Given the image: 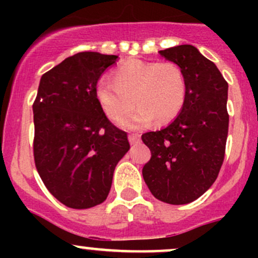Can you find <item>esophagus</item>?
<instances>
[{
  "instance_id": "obj_1",
  "label": "esophagus",
  "mask_w": 258,
  "mask_h": 258,
  "mask_svg": "<svg viewBox=\"0 0 258 258\" xmlns=\"http://www.w3.org/2000/svg\"><path fill=\"white\" fill-rule=\"evenodd\" d=\"M140 140H141V136H140L139 134H131L128 135V141L130 144H137V142H140Z\"/></svg>"
}]
</instances>
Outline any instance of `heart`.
Segmentation results:
<instances>
[{
	"mask_svg": "<svg viewBox=\"0 0 258 258\" xmlns=\"http://www.w3.org/2000/svg\"><path fill=\"white\" fill-rule=\"evenodd\" d=\"M113 80H98L96 97L110 118L119 122L139 105L123 126L141 128L155 118L156 123L172 121L183 107L186 76L175 62L131 59L113 70Z\"/></svg>",
	"mask_w": 258,
	"mask_h": 258,
	"instance_id": "b5f03b06",
	"label": "heart"
}]
</instances>
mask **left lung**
<instances>
[{
	"instance_id": "1",
	"label": "left lung",
	"mask_w": 258,
	"mask_h": 258,
	"mask_svg": "<svg viewBox=\"0 0 258 258\" xmlns=\"http://www.w3.org/2000/svg\"><path fill=\"white\" fill-rule=\"evenodd\" d=\"M186 76L181 112L167 127L142 135L151 160L142 168L151 194L170 205H184L205 194L223 163L228 134V83L196 47L181 45L160 51Z\"/></svg>"
}]
</instances>
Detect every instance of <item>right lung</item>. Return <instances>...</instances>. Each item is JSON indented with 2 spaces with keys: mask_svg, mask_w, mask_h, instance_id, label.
<instances>
[{
  "mask_svg": "<svg viewBox=\"0 0 258 258\" xmlns=\"http://www.w3.org/2000/svg\"><path fill=\"white\" fill-rule=\"evenodd\" d=\"M117 58L80 52L41 77L33 102L35 165L52 196L71 209L107 199L114 167L130 150L127 134L96 97L97 81Z\"/></svg>",
  "mask_w": 258,
  "mask_h": 258,
  "instance_id": "1",
  "label": "right lung"
}]
</instances>
